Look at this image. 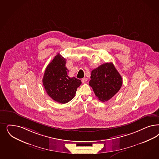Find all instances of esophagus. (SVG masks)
Masks as SVG:
<instances>
[{
    "label": "esophagus",
    "mask_w": 159,
    "mask_h": 159,
    "mask_svg": "<svg viewBox=\"0 0 159 159\" xmlns=\"http://www.w3.org/2000/svg\"><path fill=\"white\" fill-rule=\"evenodd\" d=\"M81 81H82L83 84L85 83V82L87 81V78H82V80H81Z\"/></svg>",
    "instance_id": "esophagus-1"
}]
</instances>
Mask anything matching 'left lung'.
Wrapping results in <instances>:
<instances>
[{
    "label": "left lung",
    "mask_w": 159,
    "mask_h": 159,
    "mask_svg": "<svg viewBox=\"0 0 159 159\" xmlns=\"http://www.w3.org/2000/svg\"><path fill=\"white\" fill-rule=\"evenodd\" d=\"M122 78L112 62H107L92 70L89 85L102 102L108 101L119 91Z\"/></svg>",
    "instance_id": "8db88e82"
}]
</instances>
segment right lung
Returning <instances> with one entry per match:
<instances>
[{"mask_svg":"<svg viewBox=\"0 0 159 159\" xmlns=\"http://www.w3.org/2000/svg\"><path fill=\"white\" fill-rule=\"evenodd\" d=\"M66 60L59 53L47 66L43 78V84L47 93L55 101L66 103L75 97L81 80L68 77Z\"/></svg>","mask_w":159,"mask_h":159,"instance_id":"obj_1","label":"right lung"}]
</instances>
